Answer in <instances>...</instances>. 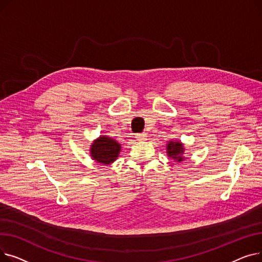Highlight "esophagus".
Wrapping results in <instances>:
<instances>
[{
  "label": "esophagus",
  "mask_w": 262,
  "mask_h": 262,
  "mask_svg": "<svg viewBox=\"0 0 262 262\" xmlns=\"http://www.w3.org/2000/svg\"><path fill=\"white\" fill-rule=\"evenodd\" d=\"M146 134L145 133H141V134H136V137L135 138L138 140V141H144L146 140Z\"/></svg>",
  "instance_id": "34e87169"
}]
</instances>
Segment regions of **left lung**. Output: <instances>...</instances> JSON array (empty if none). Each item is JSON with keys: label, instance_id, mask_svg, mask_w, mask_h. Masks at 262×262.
Segmentation results:
<instances>
[{"label": "left lung", "instance_id": "8db88e82", "mask_svg": "<svg viewBox=\"0 0 262 262\" xmlns=\"http://www.w3.org/2000/svg\"><path fill=\"white\" fill-rule=\"evenodd\" d=\"M185 146L181 140H171L166 144L167 155L175 162H182L186 159L185 155Z\"/></svg>", "mask_w": 262, "mask_h": 262}]
</instances>
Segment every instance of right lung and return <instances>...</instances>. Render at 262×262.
<instances>
[{
	"label": "right lung",
	"instance_id": "1",
	"mask_svg": "<svg viewBox=\"0 0 262 262\" xmlns=\"http://www.w3.org/2000/svg\"><path fill=\"white\" fill-rule=\"evenodd\" d=\"M90 156L98 163L110 164L117 160L121 152V143L109 136L101 135L90 145Z\"/></svg>",
	"mask_w": 262,
	"mask_h": 262
}]
</instances>
